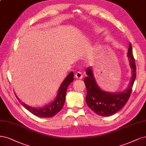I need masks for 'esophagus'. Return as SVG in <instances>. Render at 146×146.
I'll return each mask as SVG.
<instances>
[{"label": "esophagus", "instance_id": "1", "mask_svg": "<svg viewBox=\"0 0 146 146\" xmlns=\"http://www.w3.org/2000/svg\"><path fill=\"white\" fill-rule=\"evenodd\" d=\"M75 77L77 79H82L83 78V74L81 72H77L75 74Z\"/></svg>", "mask_w": 146, "mask_h": 146}]
</instances>
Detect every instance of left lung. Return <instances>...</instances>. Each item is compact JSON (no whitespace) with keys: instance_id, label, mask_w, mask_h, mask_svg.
I'll use <instances>...</instances> for the list:
<instances>
[{"instance_id":"left-lung-1","label":"left lung","mask_w":146,"mask_h":146,"mask_svg":"<svg viewBox=\"0 0 146 146\" xmlns=\"http://www.w3.org/2000/svg\"><path fill=\"white\" fill-rule=\"evenodd\" d=\"M127 56L132 75L128 87L122 92H110L102 89L95 80L92 67H89L86 70L88 77L84 80L87 89L86 102L89 108L100 116L109 117L117 113L126 104L131 94L137 74L131 43L129 44Z\"/></svg>"}]
</instances>
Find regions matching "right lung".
Instances as JSON below:
<instances>
[{
    "label": "right lung",
    "mask_w": 146,
    "mask_h": 146,
    "mask_svg": "<svg viewBox=\"0 0 146 146\" xmlns=\"http://www.w3.org/2000/svg\"><path fill=\"white\" fill-rule=\"evenodd\" d=\"M74 81V72H71L60 85L57 97L51 103L41 108H34L22 103L17 95L16 96L23 106L34 115L41 118H50L54 117L63 108L65 102L66 90L68 86Z\"/></svg>",
    "instance_id": "obj_1"
}]
</instances>
